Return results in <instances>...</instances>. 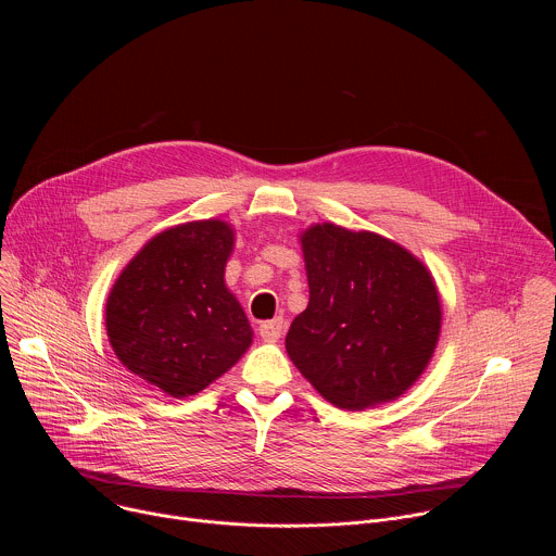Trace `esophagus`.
I'll use <instances>...</instances> for the list:
<instances>
[{"mask_svg": "<svg viewBox=\"0 0 556 556\" xmlns=\"http://www.w3.org/2000/svg\"><path fill=\"white\" fill-rule=\"evenodd\" d=\"M260 334H262L264 341H277L283 334V319H281V316H277V319H273V321H264L260 326Z\"/></svg>", "mask_w": 556, "mask_h": 556, "instance_id": "obj_1", "label": "esophagus"}]
</instances>
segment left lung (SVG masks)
Returning a JSON list of instances; mask_svg holds the SVG:
<instances>
[{
	"label": "left lung",
	"mask_w": 556,
	"mask_h": 556,
	"mask_svg": "<svg viewBox=\"0 0 556 556\" xmlns=\"http://www.w3.org/2000/svg\"><path fill=\"white\" fill-rule=\"evenodd\" d=\"M301 247L309 301L288 330V356L341 409L399 399L438 343L442 312L431 275L367 230L316 224Z\"/></svg>",
	"instance_id": "left-lung-1"
}]
</instances>
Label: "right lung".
Instances as JSON below:
<instances>
[{"instance_id":"right-lung-1","label":"right lung","mask_w":556,"mask_h":556,"mask_svg":"<svg viewBox=\"0 0 556 556\" xmlns=\"http://www.w3.org/2000/svg\"><path fill=\"white\" fill-rule=\"evenodd\" d=\"M232 228L219 219L161 232L114 283L105 324L118 361L176 399L202 391L253 341L224 286Z\"/></svg>"}]
</instances>
